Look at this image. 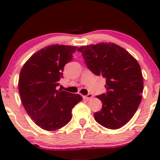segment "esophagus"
I'll list each match as a JSON object with an SVG mask.
<instances>
[{"instance_id":"obj_1","label":"esophagus","mask_w":160,"mask_h":160,"mask_svg":"<svg viewBox=\"0 0 160 160\" xmlns=\"http://www.w3.org/2000/svg\"><path fill=\"white\" fill-rule=\"evenodd\" d=\"M92 97H93V95L90 94V93H89L88 95H85V96H83V98L84 99H89V98H92Z\"/></svg>"}]
</instances>
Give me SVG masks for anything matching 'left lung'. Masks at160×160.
<instances>
[{"instance_id": "8db88e82", "label": "left lung", "mask_w": 160, "mask_h": 160, "mask_svg": "<svg viewBox=\"0 0 160 160\" xmlns=\"http://www.w3.org/2000/svg\"><path fill=\"white\" fill-rule=\"evenodd\" d=\"M86 67L106 80L107 92L97 95L102 108L94 114L104 127L117 129L126 125L136 112L142 97L144 82L138 62L126 49L111 43L82 46Z\"/></svg>"}]
</instances>
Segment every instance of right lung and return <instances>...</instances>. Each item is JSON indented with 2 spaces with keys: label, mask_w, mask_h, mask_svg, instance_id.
<instances>
[{
  "label": "right lung",
  "mask_w": 160,
  "mask_h": 160,
  "mask_svg": "<svg viewBox=\"0 0 160 160\" xmlns=\"http://www.w3.org/2000/svg\"><path fill=\"white\" fill-rule=\"evenodd\" d=\"M78 47L65 45L46 47L34 53L23 65L19 90L28 114L47 131L61 128L72 118L71 111L82 97L57 90L64 67L72 60Z\"/></svg>",
  "instance_id": "right-lung-1"
}]
</instances>
